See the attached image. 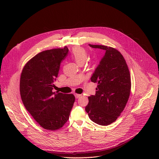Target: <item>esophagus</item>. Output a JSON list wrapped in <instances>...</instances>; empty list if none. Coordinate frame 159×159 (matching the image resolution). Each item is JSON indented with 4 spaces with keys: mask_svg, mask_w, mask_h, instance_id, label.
Returning a JSON list of instances; mask_svg holds the SVG:
<instances>
[{
    "mask_svg": "<svg viewBox=\"0 0 159 159\" xmlns=\"http://www.w3.org/2000/svg\"><path fill=\"white\" fill-rule=\"evenodd\" d=\"M81 96V95L80 94H75V98H80Z\"/></svg>",
    "mask_w": 159,
    "mask_h": 159,
    "instance_id": "esophagus-1",
    "label": "esophagus"
}]
</instances>
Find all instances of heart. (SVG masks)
Wrapping results in <instances>:
<instances>
[{
  "label": "heart",
  "mask_w": 159,
  "mask_h": 159,
  "mask_svg": "<svg viewBox=\"0 0 159 159\" xmlns=\"http://www.w3.org/2000/svg\"><path fill=\"white\" fill-rule=\"evenodd\" d=\"M71 57L79 65L84 64L87 58V53L86 51L81 47L74 48L71 52Z\"/></svg>",
  "instance_id": "b5f03b06"
}]
</instances>
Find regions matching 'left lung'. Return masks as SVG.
I'll list each match as a JSON object with an SVG mask.
<instances>
[{"label": "left lung", "instance_id": "1", "mask_svg": "<svg viewBox=\"0 0 159 159\" xmlns=\"http://www.w3.org/2000/svg\"><path fill=\"white\" fill-rule=\"evenodd\" d=\"M89 46L104 50L105 53L90 78L98 85L96 94L88 97L85 111L93 122L107 126L115 122L125 107L130 94V74L117 50L103 45Z\"/></svg>", "mask_w": 159, "mask_h": 159}]
</instances>
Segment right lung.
<instances>
[{"instance_id":"1","label":"right lung","mask_w":159,"mask_h":159,"mask_svg":"<svg viewBox=\"0 0 159 159\" xmlns=\"http://www.w3.org/2000/svg\"><path fill=\"white\" fill-rule=\"evenodd\" d=\"M69 52L66 47L39 53L25 66L20 79L23 104L43 128L56 130L69 119L75 96L53 93L61 61Z\"/></svg>"}]
</instances>
